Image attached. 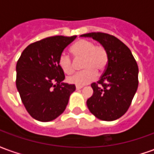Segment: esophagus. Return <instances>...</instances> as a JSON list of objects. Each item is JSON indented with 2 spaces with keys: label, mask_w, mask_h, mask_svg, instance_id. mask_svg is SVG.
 <instances>
[{
  "label": "esophagus",
  "mask_w": 154,
  "mask_h": 154,
  "mask_svg": "<svg viewBox=\"0 0 154 154\" xmlns=\"http://www.w3.org/2000/svg\"><path fill=\"white\" fill-rule=\"evenodd\" d=\"M82 87H82V86H76V89H77V90H80Z\"/></svg>",
  "instance_id": "34e87169"
}]
</instances>
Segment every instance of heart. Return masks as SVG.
I'll return each instance as SVG.
<instances>
[{
  "label": "heart",
  "mask_w": 154,
  "mask_h": 154,
  "mask_svg": "<svg viewBox=\"0 0 154 154\" xmlns=\"http://www.w3.org/2000/svg\"><path fill=\"white\" fill-rule=\"evenodd\" d=\"M71 52L76 59H82V72L67 77V82L77 86L87 85L95 79L97 72H103L108 63V54L106 48L100 45H95L93 42L87 39L77 41L71 47ZM58 66L64 73L73 72V63L70 56L66 53L60 54Z\"/></svg>",
  "instance_id": "heart-1"
}]
</instances>
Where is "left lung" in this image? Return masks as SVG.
<instances>
[{
  "mask_svg": "<svg viewBox=\"0 0 154 154\" xmlns=\"http://www.w3.org/2000/svg\"><path fill=\"white\" fill-rule=\"evenodd\" d=\"M89 37L99 42L108 54L106 71L92 83V96L87 100L91 113L97 119L113 121L126 113L139 85V67L131 51L113 35L105 33H88Z\"/></svg>",
  "mask_w": 154,
  "mask_h": 154,
  "instance_id": "obj_1",
  "label": "left lung"
}]
</instances>
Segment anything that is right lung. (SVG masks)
<instances>
[{
    "instance_id": "add662e5",
    "label": "right lung",
    "mask_w": 154,
    "mask_h": 154,
    "mask_svg": "<svg viewBox=\"0 0 154 154\" xmlns=\"http://www.w3.org/2000/svg\"><path fill=\"white\" fill-rule=\"evenodd\" d=\"M77 35L53 36L29 44L16 64V87L25 109L38 121L54 120L63 113L75 85L63 82L58 57Z\"/></svg>"
}]
</instances>
